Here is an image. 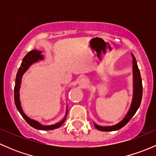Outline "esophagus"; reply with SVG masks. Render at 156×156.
Masks as SVG:
<instances>
[{
    "label": "esophagus",
    "mask_w": 156,
    "mask_h": 156,
    "mask_svg": "<svg viewBox=\"0 0 156 156\" xmlns=\"http://www.w3.org/2000/svg\"><path fill=\"white\" fill-rule=\"evenodd\" d=\"M78 84L81 87H87L88 84V80L85 78H82L79 80L78 81Z\"/></svg>",
    "instance_id": "obj_1"
}]
</instances>
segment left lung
Segmentation results:
<instances>
[{
	"mask_svg": "<svg viewBox=\"0 0 156 156\" xmlns=\"http://www.w3.org/2000/svg\"><path fill=\"white\" fill-rule=\"evenodd\" d=\"M131 56L133 57V98H132L130 108L125 118L115 125H110V126H102V125H99L94 123V127L97 130H101V131H113V130H119L125 126L130 120V119L134 115L136 112L140 107L143 95L142 79H141L140 72L137 64H136V59L132 53Z\"/></svg>",
	"mask_w": 156,
	"mask_h": 156,
	"instance_id": "left-lung-1",
	"label": "left lung"
}]
</instances>
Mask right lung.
Masks as SVG:
<instances>
[{
	"label": "right lung",
	"mask_w": 156,
	"mask_h": 156,
	"mask_svg": "<svg viewBox=\"0 0 156 156\" xmlns=\"http://www.w3.org/2000/svg\"><path fill=\"white\" fill-rule=\"evenodd\" d=\"M41 53L42 52L40 51V50H31V51L29 52V53L25 56V57L23 58V62H22L21 66H20V69H19L18 70V72H17L16 74V85L15 87H14V101H15L16 106V108L18 109V111L20 112V113L21 114V115L23 116V119L26 121V122H27L29 125H31V126L34 127V128L37 129V130H53V129L58 128V127H60L61 125L65 122V121L66 120L67 114H68V106H66V115L62 120L56 122V123L53 124V125H41V124L40 122H37V121L31 119V118L29 117V116L26 115V113L23 112V108H22L20 97V87H21L23 75H24L25 72L29 69V67L31 66L33 63L38 62L39 60H43L44 57V55H42Z\"/></svg>",
	"instance_id": "1"
}]
</instances>
